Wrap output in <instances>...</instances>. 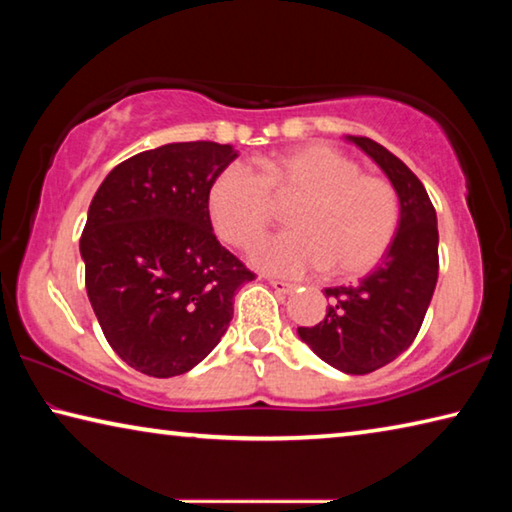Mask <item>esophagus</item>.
<instances>
[{"label": "esophagus", "mask_w": 512, "mask_h": 512, "mask_svg": "<svg viewBox=\"0 0 512 512\" xmlns=\"http://www.w3.org/2000/svg\"><path fill=\"white\" fill-rule=\"evenodd\" d=\"M268 284L277 291V293H284V296H291V293H296V284L291 282H284V280H268Z\"/></svg>", "instance_id": "esophagus-1"}]
</instances>
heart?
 I'll return each mask as SVG.
<instances>
[{
  "mask_svg": "<svg viewBox=\"0 0 512 512\" xmlns=\"http://www.w3.org/2000/svg\"><path fill=\"white\" fill-rule=\"evenodd\" d=\"M273 201H298L296 230L250 250L266 273L298 277L325 268L336 280L372 271L400 228V196L388 180L361 173L359 162L327 144H305L262 160V176L232 162L212 180L207 212L223 241L246 248L268 228Z\"/></svg>",
  "mask_w": 512,
  "mask_h": 512,
  "instance_id": "obj_1",
  "label": "heart"
}]
</instances>
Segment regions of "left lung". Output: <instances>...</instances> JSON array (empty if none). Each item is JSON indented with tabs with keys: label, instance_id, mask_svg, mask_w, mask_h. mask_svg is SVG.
<instances>
[{
	"label": "left lung",
	"instance_id": "1",
	"mask_svg": "<svg viewBox=\"0 0 512 512\" xmlns=\"http://www.w3.org/2000/svg\"><path fill=\"white\" fill-rule=\"evenodd\" d=\"M386 173L400 196V228L375 271L354 287L325 289L327 314L298 336L345 375H368L409 350L438 282V221L427 189L406 164L370 137L345 135Z\"/></svg>",
	"mask_w": 512,
	"mask_h": 512
}]
</instances>
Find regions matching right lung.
Wrapping results in <instances>:
<instances>
[{
  "mask_svg": "<svg viewBox=\"0 0 512 512\" xmlns=\"http://www.w3.org/2000/svg\"><path fill=\"white\" fill-rule=\"evenodd\" d=\"M230 144L173 142L112 169L81 237L85 289L121 361L149 377L198 366L228 332L235 291L255 275L219 244L207 192Z\"/></svg>",
  "mask_w": 512,
  "mask_h": 512,
  "instance_id": "right-lung-1",
  "label": "right lung"
}]
</instances>
